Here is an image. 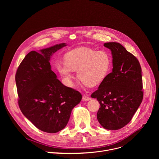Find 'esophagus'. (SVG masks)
Here are the masks:
<instances>
[{
  "instance_id": "obj_1",
  "label": "esophagus",
  "mask_w": 159,
  "mask_h": 159,
  "mask_svg": "<svg viewBox=\"0 0 159 159\" xmlns=\"http://www.w3.org/2000/svg\"><path fill=\"white\" fill-rule=\"evenodd\" d=\"M90 99V98L87 96V95H84L82 96V100L85 101H88Z\"/></svg>"
}]
</instances>
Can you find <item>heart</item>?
<instances>
[{"mask_svg":"<svg viewBox=\"0 0 159 159\" xmlns=\"http://www.w3.org/2000/svg\"><path fill=\"white\" fill-rule=\"evenodd\" d=\"M110 65V56L106 51L80 48L66 53L65 62L57 63L56 69L67 85H72L73 72H77L78 79L83 84L94 87L106 78Z\"/></svg>","mask_w":159,"mask_h":159,"instance_id":"1","label":"heart"}]
</instances>
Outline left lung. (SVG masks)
<instances>
[{"label":"left lung","mask_w":159,"mask_h":159,"mask_svg":"<svg viewBox=\"0 0 159 159\" xmlns=\"http://www.w3.org/2000/svg\"><path fill=\"white\" fill-rule=\"evenodd\" d=\"M111 51L112 71L91 94L99 102L97 118L105 129L117 130L132 119L143 97L139 61L118 43H106Z\"/></svg>","instance_id":"obj_1"}]
</instances>
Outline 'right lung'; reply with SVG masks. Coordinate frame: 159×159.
<instances>
[{
  "label": "right lung",
  "instance_id": "1",
  "mask_svg": "<svg viewBox=\"0 0 159 159\" xmlns=\"http://www.w3.org/2000/svg\"><path fill=\"white\" fill-rule=\"evenodd\" d=\"M65 43L30 52L21 61L15 79L21 112L37 128L50 133L63 129L72 109L82 99L81 94L57 79L50 60Z\"/></svg>",
  "mask_w": 159,
  "mask_h": 159
}]
</instances>
